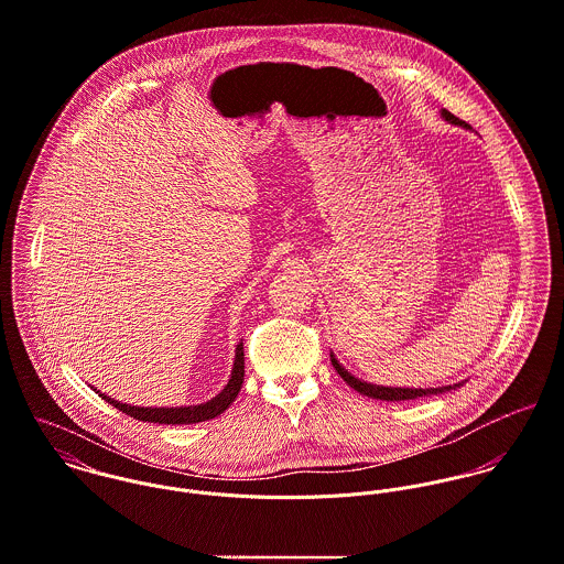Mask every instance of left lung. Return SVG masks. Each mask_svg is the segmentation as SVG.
Returning <instances> with one entry per match:
<instances>
[{
	"label": "left lung",
	"mask_w": 564,
	"mask_h": 564,
	"mask_svg": "<svg viewBox=\"0 0 564 564\" xmlns=\"http://www.w3.org/2000/svg\"><path fill=\"white\" fill-rule=\"evenodd\" d=\"M443 117L451 121V123H457V126H464V128H468V123L466 121H462L459 117H455V115L449 113V111H443ZM332 361H334V368L338 370L339 377L352 388V390H357L359 394H366V397H370V399H381V401H408V399H419V397H425V394H441V392H445V390H453L451 386L447 388H383V386H372V383H366V381H359V379H355L350 372H346L341 366L338 364V359L332 355ZM459 386V383H457ZM455 386V388H457Z\"/></svg>",
	"instance_id": "left-lung-1"
}]
</instances>
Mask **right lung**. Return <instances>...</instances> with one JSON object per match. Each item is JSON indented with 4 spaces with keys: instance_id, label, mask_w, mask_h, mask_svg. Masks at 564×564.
<instances>
[{
    "instance_id": "1",
    "label": "right lung",
    "mask_w": 564,
    "mask_h": 564,
    "mask_svg": "<svg viewBox=\"0 0 564 564\" xmlns=\"http://www.w3.org/2000/svg\"><path fill=\"white\" fill-rule=\"evenodd\" d=\"M241 383H243V344L239 341L237 350H235L232 372H230V379H228L225 390L207 403L189 405V408H134V405H126V403L113 401L105 394H100V397L115 405L119 412H123V414H128L130 419H137V421L159 423V425H189V423H203V421L220 416L226 408L235 401V397L239 394Z\"/></svg>"
}]
</instances>
